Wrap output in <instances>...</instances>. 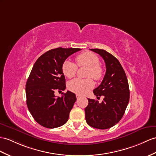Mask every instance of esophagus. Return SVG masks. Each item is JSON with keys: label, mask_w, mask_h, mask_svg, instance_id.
<instances>
[{"label": "esophagus", "mask_w": 156, "mask_h": 156, "mask_svg": "<svg viewBox=\"0 0 156 156\" xmlns=\"http://www.w3.org/2000/svg\"><path fill=\"white\" fill-rule=\"evenodd\" d=\"M76 97H77V99H79V98L81 97V95H80V94H76Z\"/></svg>", "instance_id": "34e87169"}]
</instances>
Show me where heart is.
I'll use <instances>...</instances> for the list:
<instances>
[{
  "instance_id": "b5f03b06",
  "label": "heart",
  "mask_w": 156,
  "mask_h": 156,
  "mask_svg": "<svg viewBox=\"0 0 156 156\" xmlns=\"http://www.w3.org/2000/svg\"><path fill=\"white\" fill-rule=\"evenodd\" d=\"M76 63L79 67L85 66L88 67L87 77H91L94 80L99 81L103 75L102 68L99 65V58L90 51L83 52L75 58ZM62 72L67 78H73L75 77L77 71V66L75 63L69 60H66L62 65ZM94 87V82L91 78L85 79H76L71 81L68 85L69 89L78 94H84Z\"/></svg>"
}]
</instances>
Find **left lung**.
Returning <instances> with one entry per match:
<instances>
[{"label":"left lung","mask_w":156,"mask_h":156,"mask_svg":"<svg viewBox=\"0 0 156 156\" xmlns=\"http://www.w3.org/2000/svg\"><path fill=\"white\" fill-rule=\"evenodd\" d=\"M90 49L103 58L107 70L101 85L93 90L94 95L105 98L101 103L88 98L85 119L90 126L103 130L115 126L122 118L130 98V90L119 61L104 49Z\"/></svg>","instance_id":"obj_1"}]
</instances>
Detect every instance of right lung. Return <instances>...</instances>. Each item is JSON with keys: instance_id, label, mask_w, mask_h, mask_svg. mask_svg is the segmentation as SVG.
Returning a JSON list of instances; mask_svg holds the SVG:
<instances>
[{"instance_id": "right-lung-1", "label": "right lung", "mask_w": 156, "mask_h": 156, "mask_svg": "<svg viewBox=\"0 0 156 156\" xmlns=\"http://www.w3.org/2000/svg\"><path fill=\"white\" fill-rule=\"evenodd\" d=\"M79 48L52 49L37 59L26 85V104L36 122L45 128H55L65 124L77 100L75 93L67 90L56 97V90L66 89L62 65Z\"/></svg>"}]
</instances>
